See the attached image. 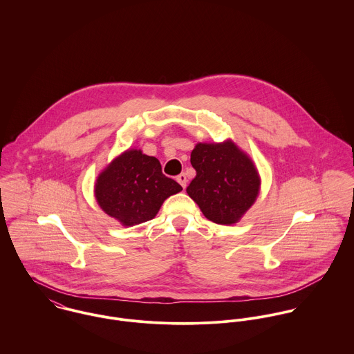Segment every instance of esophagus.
Returning a JSON list of instances; mask_svg holds the SVG:
<instances>
[{
  "label": "esophagus",
  "mask_w": 354,
  "mask_h": 354,
  "mask_svg": "<svg viewBox=\"0 0 354 354\" xmlns=\"http://www.w3.org/2000/svg\"><path fill=\"white\" fill-rule=\"evenodd\" d=\"M177 181L180 183V185L185 189L187 188V176L184 173H181L180 176H177Z\"/></svg>",
  "instance_id": "1"
}]
</instances>
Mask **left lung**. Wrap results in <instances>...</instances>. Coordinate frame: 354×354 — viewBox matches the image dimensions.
I'll list each match as a JSON object with an SVG mask.
<instances>
[{
	"label": "left lung",
	"mask_w": 354,
	"mask_h": 354,
	"mask_svg": "<svg viewBox=\"0 0 354 354\" xmlns=\"http://www.w3.org/2000/svg\"><path fill=\"white\" fill-rule=\"evenodd\" d=\"M191 163L196 177L187 192L204 216L219 225L239 222L260 189V177L251 158L227 140L196 145Z\"/></svg>",
	"instance_id": "obj_1"
}]
</instances>
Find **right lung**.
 I'll list each match as a JSON object with an SVG mask.
<instances>
[{
    "label": "right lung",
    "mask_w": 354,
    "mask_h": 354,
    "mask_svg": "<svg viewBox=\"0 0 354 354\" xmlns=\"http://www.w3.org/2000/svg\"><path fill=\"white\" fill-rule=\"evenodd\" d=\"M183 187L162 173L155 156L128 150L117 156L97 178L95 198L102 209L133 226L152 219L162 203Z\"/></svg>",
    "instance_id": "1"
}]
</instances>
